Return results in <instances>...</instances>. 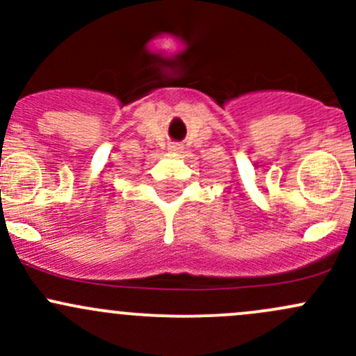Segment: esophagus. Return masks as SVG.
Returning a JSON list of instances; mask_svg holds the SVG:
<instances>
[{
  "mask_svg": "<svg viewBox=\"0 0 356 356\" xmlns=\"http://www.w3.org/2000/svg\"><path fill=\"white\" fill-rule=\"evenodd\" d=\"M182 149H184V146H182L181 143H172V145L168 146V152L170 153H182Z\"/></svg>",
  "mask_w": 356,
  "mask_h": 356,
  "instance_id": "esophagus-1",
  "label": "esophagus"
}]
</instances>
